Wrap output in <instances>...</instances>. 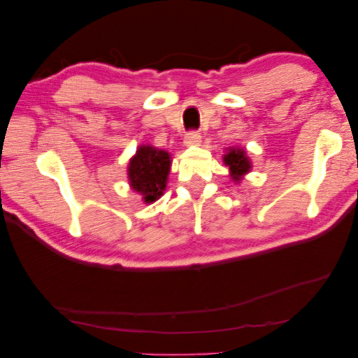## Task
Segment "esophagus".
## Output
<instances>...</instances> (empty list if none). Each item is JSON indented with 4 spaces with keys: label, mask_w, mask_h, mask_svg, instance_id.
Returning <instances> with one entry per match:
<instances>
[{
    "label": "esophagus",
    "mask_w": 358,
    "mask_h": 358,
    "mask_svg": "<svg viewBox=\"0 0 358 358\" xmlns=\"http://www.w3.org/2000/svg\"><path fill=\"white\" fill-rule=\"evenodd\" d=\"M200 139H201V136L198 131H190V133H187L184 137V144L185 145H196V144H200Z\"/></svg>",
    "instance_id": "1"
}]
</instances>
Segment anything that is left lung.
I'll return each mask as SVG.
<instances>
[{
  "mask_svg": "<svg viewBox=\"0 0 358 358\" xmlns=\"http://www.w3.org/2000/svg\"><path fill=\"white\" fill-rule=\"evenodd\" d=\"M224 163L229 166L234 182H238L241 176L250 173L251 169V162L245 155L243 148H229V152L224 155Z\"/></svg>",
  "mask_w": 358,
  "mask_h": 358,
  "instance_id": "obj_1",
  "label": "left lung"
}]
</instances>
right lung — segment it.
<instances>
[{
    "label": "right lung",
    "mask_w": 358,
    "mask_h": 358,
    "mask_svg": "<svg viewBox=\"0 0 358 358\" xmlns=\"http://www.w3.org/2000/svg\"><path fill=\"white\" fill-rule=\"evenodd\" d=\"M169 168L171 155L168 152L152 145H141L128 166L131 189L141 194L145 203H153L163 195Z\"/></svg>",
    "instance_id": "right-lung-1"
}]
</instances>
